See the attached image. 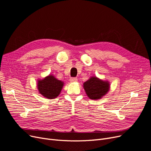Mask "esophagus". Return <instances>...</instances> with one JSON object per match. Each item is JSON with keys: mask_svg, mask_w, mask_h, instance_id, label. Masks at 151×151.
<instances>
[{"mask_svg": "<svg viewBox=\"0 0 151 151\" xmlns=\"http://www.w3.org/2000/svg\"><path fill=\"white\" fill-rule=\"evenodd\" d=\"M77 78H71L70 79V81L71 82H76L77 81Z\"/></svg>", "mask_w": 151, "mask_h": 151, "instance_id": "esophagus-1", "label": "esophagus"}]
</instances>
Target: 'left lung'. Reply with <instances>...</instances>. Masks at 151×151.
<instances>
[{
  "mask_svg": "<svg viewBox=\"0 0 151 151\" xmlns=\"http://www.w3.org/2000/svg\"><path fill=\"white\" fill-rule=\"evenodd\" d=\"M84 88L89 98L92 99H100L105 95L109 89V83L96 77L90 78L84 83Z\"/></svg>",
  "mask_w": 151,
  "mask_h": 151,
  "instance_id": "8db88e82",
  "label": "left lung"
}]
</instances>
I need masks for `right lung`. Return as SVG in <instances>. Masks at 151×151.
<instances>
[{"label":"right lung","mask_w":151,"mask_h":151,"mask_svg":"<svg viewBox=\"0 0 151 151\" xmlns=\"http://www.w3.org/2000/svg\"><path fill=\"white\" fill-rule=\"evenodd\" d=\"M64 83L55 78L52 75H49L42 80H39L37 88L39 93L44 97L53 99L57 97L63 87Z\"/></svg>","instance_id":"1"}]
</instances>
